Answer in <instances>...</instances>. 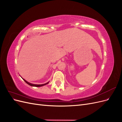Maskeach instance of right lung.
Segmentation results:
<instances>
[{"mask_svg": "<svg viewBox=\"0 0 122 122\" xmlns=\"http://www.w3.org/2000/svg\"><path fill=\"white\" fill-rule=\"evenodd\" d=\"M24 80V81L26 83H27L28 85H29V86H36V87H40V86H45V85H46V84H47L48 83H49V82H47V83H45V84H32V83H29V82H27V81H26L25 79H24L23 78H22Z\"/></svg>", "mask_w": 122, "mask_h": 122, "instance_id": "add662e5", "label": "right lung"}]
</instances>
